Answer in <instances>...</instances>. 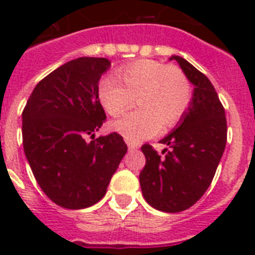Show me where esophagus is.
<instances>
[{
    "mask_svg": "<svg viewBox=\"0 0 255 255\" xmlns=\"http://www.w3.org/2000/svg\"><path fill=\"white\" fill-rule=\"evenodd\" d=\"M137 148H139V145H137V144L128 143V149H129V151H136Z\"/></svg>",
    "mask_w": 255,
    "mask_h": 255,
    "instance_id": "esophagus-1",
    "label": "esophagus"
}]
</instances>
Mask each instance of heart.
<instances>
[{"instance_id": "obj_1", "label": "heart", "mask_w": 255, "mask_h": 255, "mask_svg": "<svg viewBox=\"0 0 255 255\" xmlns=\"http://www.w3.org/2000/svg\"><path fill=\"white\" fill-rule=\"evenodd\" d=\"M104 77L98 85L100 104L111 116H120L136 103L140 108L112 123L127 141H141L169 129L185 115L190 86L181 70L157 61L140 59Z\"/></svg>"}]
</instances>
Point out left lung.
Masks as SVG:
<instances>
[{"mask_svg":"<svg viewBox=\"0 0 255 255\" xmlns=\"http://www.w3.org/2000/svg\"><path fill=\"white\" fill-rule=\"evenodd\" d=\"M194 86L193 96L177 127L160 143L164 156L141 147L145 167L139 180L145 201L157 210L177 213L202 197L213 180L226 145L225 110L210 81L184 58L172 55Z\"/></svg>","mask_w":255,"mask_h":255,"instance_id":"left-lung-1","label":"left lung"}]
</instances>
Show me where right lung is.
Listing matches in <instances>:
<instances>
[{
	"instance_id": "right-lung-1",
	"label": "right lung",
	"mask_w": 255,
	"mask_h": 255,
	"mask_svg": "<svg viewBox=\"0 0 255 255\" xmlns=\"http://www.w3.org/2000/svg\"><path fill=\"white\" fill-rule=\"evenodd\" d=\"M110 66L106 58L67 62L35 86L22 112L23 151L34 177L66 209L100 201L127 152L116 132L94 139L106 120L98 85Z\"/></svg>"
}]
</instances>
